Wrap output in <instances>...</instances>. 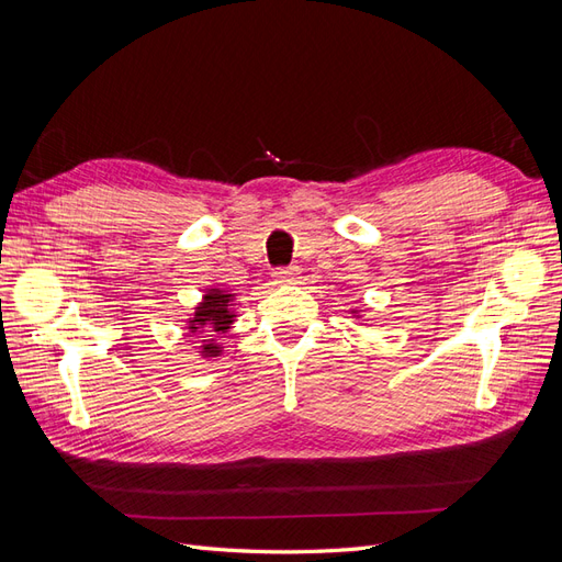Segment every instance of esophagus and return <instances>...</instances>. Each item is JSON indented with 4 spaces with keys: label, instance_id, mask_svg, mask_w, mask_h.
Masks as SVG:
<instances>
[{
    "label": "esophagus",
    "instance_id": "esophagus-1",
    "mask_svg": "<svg viewBox=\"0 0 562 562\" xmlns=\"http://www.w3.org/2000/svg\"><path fill=\"white\" fill-rule=\"evenodd\" d=\"M271 279H274V283H295L297 269L295 267H279L271 271Z\"/></svg>",
    "mask_w": 562,
    "mask_h": 562
}]
</instances>
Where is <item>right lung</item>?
Masks as SVG:
<instances>
[{
  "label": "right lung",
  "instance_id": "right-lung-1",
  "mask_svg": "<svg viewBox=\"0 0 562 562\" xmlns=\"http://www.w3.org/2000/svg\"><path fill=\"white\" fill-rule=\"evenodd\" d=\"M234 295L227 291H220V288H211V291L203 295V302L196 307L194 316L190 318V333H206L211 339H201V356L203 359H211L223 351V347L215 345V335L227 333L234 323L232 304Z\"/></svg>",
  "mask_w": 562,
  "mask_h": 562
}]
</instances>
